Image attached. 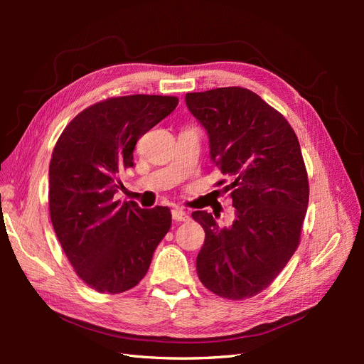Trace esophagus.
Here are the masks:
<instances>
[{
  "label": "esophagus",
  "mask_w": 364,
  "mask_h": 364,
  "mask_svg": "<svg viewBox=\"0 0 364 364\" xmlns=\"http://www.w3.org/2000/svg\"><path fill=\"white\" fill-rule=\"evenodd\" d=\"M171 217H173L174 222H188V220H190L188 213L182 211V209H173Z\"/></svg>",
  "instance_id": "obj_1"
}]
</instances>
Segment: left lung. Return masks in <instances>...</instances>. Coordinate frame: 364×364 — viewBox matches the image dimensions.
Returning <instances> with one entry per match:
<instances>
[{
	"mask_svg": "<svg viewBox=\"0 0 364 364\" xmlns=\"http://www.w3.org/2000/svg\"><path fill=\"white\" fill-rule=\"evenodd\" d=\"M209 135L218 181L229 191L235 220L220 228L205 211L193 218L205 230L197 274L214 294L240 301L266 290L301 243L310 185L299 141L277 109L246 87L185 95Z\"/></svg>",
	"mask_w": 364,
	"mask_h": 364,
	"instance_id": "1",
	"label": "left lung"
}]
</instances>
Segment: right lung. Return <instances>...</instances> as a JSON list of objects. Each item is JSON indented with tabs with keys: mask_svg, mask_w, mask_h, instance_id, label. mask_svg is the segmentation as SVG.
<instances>
[{
	"mask_svg": "<svg viewBox=\"0 0 364 364\" xmlns=\"http://www.w3.org/2000/svg\"><path fill=\"white\" fill-rule=\"evenodd\" d=\"M178 103L173 95L106 98L75 115L54 146L51 223L75 273L98 293L134 289L170 230L168 208L141 209L135 202L115 200L114 194L119 173L135 165L136 141Z\"/></svg>",
	"mask_w": 364,
	"mask_h": 364,
	"instance_id": "add662e5",
	"label": "right lung"
}]
</instances>
